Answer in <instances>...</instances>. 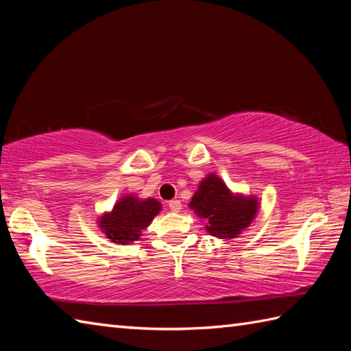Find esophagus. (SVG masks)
Instances as JSON below:
<instances>
[{"label": "esophagus", "instance_id": "obj_1", "mask_svg": "<svg viewBox=\"0 0 351 351\" xmlns=\"http://www.w3.org/2000/svg\"><path fill=\"white\" fill-rule=\"evenodd\" d=\"M169 208H170V210L171 211H173V213H180L181 210H182V205H181V202H180V200H170V202H169Z\"/></svg>", "mask_w": 351, "mask_h": 351}]
</instances>
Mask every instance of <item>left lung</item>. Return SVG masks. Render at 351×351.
<instances>
[{
	"label": "left lung",
	"instance_id": "obj_1",
	"mask_svg": "<svg viewBox=\"0 0 351 351\" xmlns=\"http://www.w3.org/2000/svg\"><path fill=\"white\" fill-rule=\"evenodd\" d=\"M190 206L206 221L214 237L232 238L247 228L258 213L256 197L232 195L217 175H208L200 182Z\"/></svg>",
	"mask_w": 351,
	"mask_h": 351
}]
</instances>
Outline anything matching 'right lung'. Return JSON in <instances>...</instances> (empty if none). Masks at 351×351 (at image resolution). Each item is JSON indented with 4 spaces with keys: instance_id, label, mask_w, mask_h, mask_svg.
Here are the masks:
<instances>
[{
    "instance_id": "add662e5",
    "label": "right lung",
    "mask_w": 351,
    "mask_h": 351,
    "mask_svg": "<svg viewBox=\"0 0 351 351\" xmlns=\"http://www.w3.org/2000/svg\"><path fill=\"white\" fill-rule=\"evenodd\" d=\"M161 211V204L152 197L141 200L128 195L106 213L99 220V228L108 240L117 244L137 241L141 230L149 226L156 214Z\"/></svg>"
}]
</instances>
